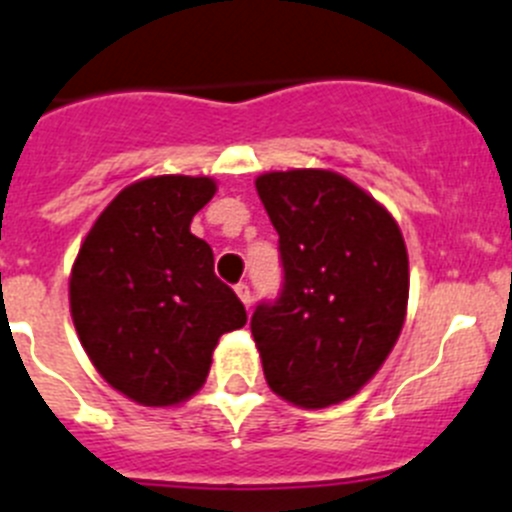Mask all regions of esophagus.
I'll list each match as a JSON object with an SVG mask.
<instances>
[{
    "label": "esophagus",
    "mask_w": 512,
    "mask_h": 512,
    "mask_svg": "<svg viewBox=\"0 0 512 512\" xmlns=\"http://www.w3.org/2000/svg\"><path fill=\"white\" fill-rule=\"evenodd\" d=\"M234 293L240 295V300H242V303H245V308L250 310V305H252V290H250V285H247V283H237V285H234Z\"/></svg>",
    "instance_id": "obj_1"
}]
</instances>
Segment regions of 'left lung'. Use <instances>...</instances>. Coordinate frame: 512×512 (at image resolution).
I'll return each mask as SVG.
<instances>
[{
  "label": "left lung",
  "instance_id": "8db88e82",
  "mask_svg": "<svg viewBox=\"0 0 512 512\" xmlns=\"http://www.w3.org/2000/svg\"><path fill=\"white\" fill-rule=\"evenodd\" d=\"M283 288L252 313L275 394L323 409L356 394L399 338L409 298L404 237L379 202L321 169L262 174Z\"/></svg>",
  "mask_w": 512,
  "mask_h": 512
}]
</instances>
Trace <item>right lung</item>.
I'll return each mask as SVG.
<instances>
[{"label":"right lung","mask_w":512,"mask_h":512,"mask_svg":"<svg viewBox=\"0 0 512 512\" xmlns=\"http://www.w3.org/2000/svg\"><path fill=\"white\" fill-rule=\"evenodd\" d=\"M207 176H154L123 189L85 237L70 275L80 343L113 389L169 407L204 384L222 333L247 313L189 232L214 197Z\"/></svg>","instance_id":"add662e5"}]
</instances>
